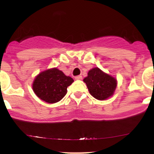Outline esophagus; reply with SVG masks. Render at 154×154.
I'll return each mask as SVG.
<instances>
[{
	"label": "esophagus",
	"mask_w": 154,
	"mask_h": 154,
	"mask_svg": "<svg viewBox=\"0 0 154 154\" xmlns=\"http://www.w3.org/2000/svg\"><path fill=\"white\" fill-rule=\"evenodd\" d=\"M75 79H77V80H81V79H82V77L81 75H79V76H76L75 77Z\"/></svg>",
	"instance_id": "obj_1"
}]
</instances>
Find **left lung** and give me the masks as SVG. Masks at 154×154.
I'll return each mask as SVG.
<instances>
[{
  "label": "left lung",
  "mask_w": 154,
  "mask_h": 154,
  "mask_svg": "<svg viewBox=\"0 0 154 154\" xmlns=\"http://www.w3.org/2000/svg\"><path fill=\"white\" fill-rule=\"evenodd\" d=\"M83 81L92 96L99 100H106L112 96L117 85L115 77L105 73L98 67L89 70L88 77H85Z\"/></svg>",
  "instance_id": "obj_1"
}]
</instances>
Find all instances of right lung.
Instances as JSON below:
<instances>
[{
	"mask_svg": "<svg viewBox=\"0 0 154 154\" xmlns=\"http://www.w3.org/2000/svg\"><path fill=\"white\" fill-rule=\"evenodd\" d=\"M74 79L57 68H51L40 72L35 77L32 90L35 95L48 103L61 100L67 93V88Z\"/></svg>",
	"mask_w": 154,
	"mask_h": 154,
	"instance_id": "right-lung-1",
	"label": "right lung"
}]
</instances>
